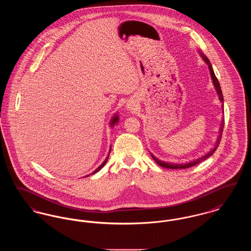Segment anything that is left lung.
<instances>
[{"instance_id": "left-lung-1", "label": "left lung", "mask_w": 251, "mask_h": 251, "mask_svg": "<svg viewBox=\"0 0 251 251\" xmlns=\"http://www.w3.org/2000/svg\"><path fill=\"white\" fill-rule=\"evenodd\" d=\"M201 55H202L203 59L205 60V62L208 64V67H209V70H210V73H211V76H212V79H213V83L215 84V89H216V91H217V94L219 96V100L223 102V94H222V91H221V87H220V84H219V82H218L217 78L215 77V72H214V70H213V67H212V65H211L209 59H208L205 55H203V54H201ZM222 107H223V106H222ZM223 129H224V120H222L221 127H220V135H219L218 138H217V141H216V143H215L214 149H213L208 154L202 156V157H201V158H199V159H197V160H195V161H191V162H189V163H187V164H179H179H171V163H167V162H162L161 160L157 159V158H155L152 154H151V157H152V159L155 161L156 163H157L159 166L166 167V168H171V169H185V168H189V167H194V166H196V165L201 163L202 161L206 160L207 158H209L210 156H212L215 153V151H216L218 145H219L220 141H221V136H222Z\"/></svg>"}]
</instances>
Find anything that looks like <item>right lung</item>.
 Here are the masks:
<instances>
[{
	"mask_svg": "<svg viewBox=\"0 0 251 251\" xmlns=\"http://www.w3.org/2000/svg\"><path fill=\"white\" fill-rule=\"evenodd\" d=\"M118 120H119V117H118V116H116V117H115V118H114V119H113V120H111V125H112V126H113V125H114V124H115V123H116V122H118ZM110 151H111V149H110ZM108 157H109V155H108L107 158H106V159H105V160H104V162H103V163H102V164H101V165H100V167H98V168H97V169H96L95 171H94V172H93V174H95L96 172H98V171H100V169H101V168H102V167H104V166H105V164H106V162H107Z\"/></svg>",
	"mask_w": 251,
	"mask_h": 251,
	"instance_id": "add662e5",
	"label": "right lung"
}]
</instances>
